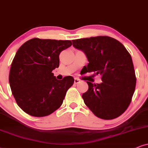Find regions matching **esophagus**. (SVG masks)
I'll return each instance as SVG.
<instances>
[{
    "label": "esophagus",
    "instance_id": "1",
    "mask_svg": "<svg viewBox=\"0 0 148 148\" xmlns=\"http://www.w3.org/2000/svg\"><path fill=\"white\" fill-rule=\"evenodd\" d=\"M80 82V79H78V78H74V83H75V84L79 83Z\"/></svg>",
    "mask_w": 148,
    "mask_h": 148
}]
</instances>
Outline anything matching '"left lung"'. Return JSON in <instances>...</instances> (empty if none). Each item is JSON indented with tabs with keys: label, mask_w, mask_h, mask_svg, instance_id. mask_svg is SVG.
I'll list each match as a JSON object with an SVG mask.
<instances>
[{
	"label": "left lung",
	"mask_w": 148,
	"mask_h": 148,
	"mask_svg": "<svg viewBox=\"0 0 148 148\" xmlns=\"http://www.w3.org/2000/svg\"><path fill=\"white\" fill-rule=\"evenodd\" d=\"M72 43L87 56L89 63L84 67L87 72L100 74L102 81H87L89 89L82 95L86 106L99 118L113 119L120 116L130 104L136 86L130 53L119 41L108 36L78 39Z\"/></svg>",
	"instance_id": "8db88e82"
}]
</instances>
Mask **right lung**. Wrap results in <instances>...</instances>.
I'll return each mask as SVG.
<instances>
[{
    "label": "right lung",
    "instance_id": "right-lung-1",
    "mask_svg": "<svg viewBox=\"0 0 148 148\" xmlns=\"http://www.w3.org/2000/svg\"><path fill=\"white\" fill-rule=\"evenodd\" d=\"M72 44L70 40L33 38L17 51L9 81L16 103L26 113L44 117L61 106L74 79L68 76L57 80L52 72L59 68L61 52Z\"/></svg>",
    "mask_w": 148,
    "mask_h": 148
}]
</instances>
